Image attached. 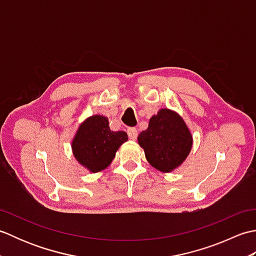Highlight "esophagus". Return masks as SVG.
I'll list each match as a JSON object with an SVG mask.
<instances>
[{
  "label": "esophagus",
  "instance_id": "obj_1",
  "mask_svg": "<svg viewBox=\"0 0 256 256\" xmlns=\"http://www.w3.org/2000/svg\"><path fill=\"white\" fill-rule=\"evenodd\" d=\"M128 135L130 140H136V138H138V130L135 128H128Z\"/></svg>",
  "mask_w": 256,
  "mask_h": 256
}]
</instances>
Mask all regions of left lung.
<instances>
[{"label":"left lung","mask_w":256,"mask_h":256,"mask_svg":"<svg viewBox=\"0 0 256 256\" xmlns=\"http://www.w3.org/2000/svg\"><path fill=\"white\" fill-rule=\"evenodd\" d=\"M138 144L150 164L170 172L187 158L192 136L184 120L172 110L162 108L150 120L148 128L140 133Z\"/></svg>","instance_id":"8db88e82"}]
</instances>
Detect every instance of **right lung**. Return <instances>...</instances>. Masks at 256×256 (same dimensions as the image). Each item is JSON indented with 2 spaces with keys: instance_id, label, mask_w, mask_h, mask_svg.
<instances>
[{
  "instance_id": "add662e5",
  "label": "right lung",
  "mask_w": 256,
  "mask_h": 256,
  "mask_svg": "<svg viewBox=\"0 0 256 256\" xmlns=\"http://www.w3.org/2000/svg\"><path fill=\"white\" fill-rule=\"evenodd\" d=\"M126 140L124 131H111L106 116H92L79 126L72 140V152L81 165L96 172L111 164L116 150Z\"/></svg>"
}]
</instances>
